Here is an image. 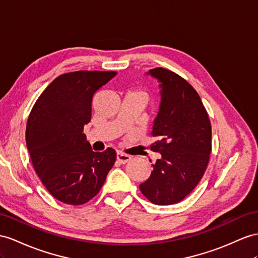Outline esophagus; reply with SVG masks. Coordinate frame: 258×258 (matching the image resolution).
Instances as JSON below:
<instances>
[{"mask_svg":"<svg viewBox=\"0 0 258 258\" xmlns=\"http://www.w3.org/2000/svg\"><path fill=\"white\" fill-rule=\"evenodd\" d=\"M132 157L126 155V154H123L121 151H117L116 153V160L120 162V163H126L128 161H131Z\"/></svg>","mask_w":258,"mask_h":258,"instance_id":"esophagus-1","label":"esophagus"}]
</instances>
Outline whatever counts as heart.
I'll return each mask as SVG.
<instances>
[{
	"instance_id": "heart-1",
	"label": "heart",
	"mask_w": 258,
	"mask_h": 258,
	"mask_svg": "<svg viewBox=\"0 0 258 258\" xmlns=\"http://www.w3.org/2000/svg\"><path fill=\"white\" fill-rule=\"evenodd\" d=\"M138 92H142V91H138ZM143 94H144V92H143Z\"/></svg>"
}]
</instances>
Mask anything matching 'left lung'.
Here are the masks:
<instances>
[{
    "mask_svg": "<svg viewBox=\"0 0 258 258\" xmlns=\"http://www.w3.org/2000/svg\"><path fill=\"white\" fill-rule=\"evenodd\" d=\"M159 81L161 103L151 135L150 149L161 154L141 192L156 205L183 201L207 169L211 153V124L193 86L176 73L156 68L149 71Z\"/></svg>",
    "mask_w": 258,
    "mask_h": 258,
    "instance_id": "8db88e82",
    "label": "left lung"
}]
</instances>
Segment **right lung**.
I'll return each mask as SVG.
<instances>
[{"label":"right lung","instance_id":"obj_1","mask_svg":"<svg viewBox=\"0 0 258 258\" xmlns=\"http://www.w3.org/2000/svg\"><path fill=\"white\" fill-rule=\"evenodd\" d=\"M115 75L112 71L65 73L42 91L30 111L26 145L32 166L49 193L64 204L92 200L115 162L113 148L92 151L84 134L92 97Z\"/></svg>","mask_w":258,"mask_h":258}]
</instances>
